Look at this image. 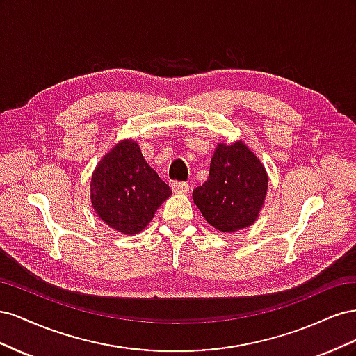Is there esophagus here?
<instances>
[{"label": "esophagus", "instance_id": "obj_1", "mask_svg": "<svg viewBox=\"0 0 356 356\" xmlns=\"http://www.w3.org/2000/svg\"><path fill=\"white\" fill-rule=\"evenodd\" d=\"M172 190H174L175 193H179V195H186V193L191 191V187L187 184V182L175 181V182H172Z\"/></svg>", "mask_w": 356, "mask_h": 356}]
</instances>
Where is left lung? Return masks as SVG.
Returning <instances> with one entry per match:
<instances>
[{"mask_svg": "<svg viewBox=\"0 0 356 356\" xmlns=\"http://www.w3.org/2000/svg\"><path fill=\"white\" fill-rule=\"evenodd\" d=\"M267 187L268 177L261 160L238 139L217 144L209 178L193 190V200L213 229L234 233L257 221Z\"/></svg>", "mask_w": 356, "mask_h": 356, "instance_id": "left-lung-1", "label": "left lung"}]
</instances>
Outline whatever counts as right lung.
I'll use <instances>...</instances> for the list:
<instances>
[{
	"label": "right lung",
	"mask_w": 356,
	"mask_h": 356,
	"mask_svg": "<svg viewBox=\"0 0 356 356\" xmlns=\"http://www.w3.org/2000/svg\"><path fill=\"white\" fill-rule=\"evenodd\" d=\"M170 195V187L147 163L134 139L118 141L98 161L90 179L96 215L127 236L141 233Z\"/></svg>",
	"instance_id": "right-lung-1"
}]
</instances>
